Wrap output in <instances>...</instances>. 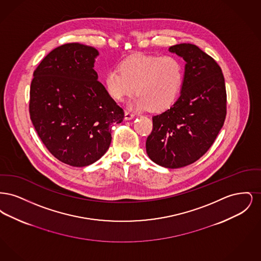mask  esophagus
Segmentation results:
<instances>
[{"instance_id": "34e87169", "label": "esophagus", "mask_w": 261, "mask_h": 261, "mask_svg": "<svg viewBox=\"0 0 261 261\" xmlns=\"http://www.w3.org/2000/svg\"><path fill=\"white\" fill-rule=\"evenodd\" d=\"M135 117V114L134 113H131L129 112H125L124 113V119L125 120H131Z\"/></svg>"}]
</instances>
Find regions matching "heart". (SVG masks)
Returning a JSON list of instances; mask_svg holds the SVG:
<instances>
[{"mask_svg":"<svg viewBox=\"0 0 261 261\" xmlns=\"http://www.w3.org/2000/svg\"><path fill=\"white\" fill-rule=\"evenodd\" d=\"M112 99L121 101L136 91L129 103L134 110L162 112L179 96L184 82L182 62L174 57L134 55L120 62L119 69L110 70L103 79Z\"/></svg>","mask_w":261,"mask_h":261,"instance_id":"heart-1","label":"heart"}]
</instances>
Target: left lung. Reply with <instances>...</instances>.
<instances>
[{
  "label": "left lung",
  "instance_id": "left-lung-1",
  "mask_svg": "<svg viewBox=\"0 0 261 261\" xmlns=\"http://www.w3.org/2000/svg\"><path fill=\"white\" fill-rule=\"evenodd\" d=\"M169 51L186 62L180 97L152 117L146 142L149 159L166 168H180L200 159L211 148L226 117V88L220 66L193 44Z\"/></svg>",
  "mask_w": 261,
  "mask_h": 261
}]
</instances>
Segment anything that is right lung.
Instances as JSON below:
<instances>
[{"mask_svg":"<svg viewBox=\"0 0 261 261\" xmlns=\"http://www.w3.org/2000/svg\"><path fill=\"white\" fill-rule=\"evenodd\" d=\"M99 51L79 43L49 53L33 73L29 112L37 134L59 161L87 166L107 152L112 125L124 112L98 81Z\"/></svg>","mask_w":261,"mask_h":261,"instance_id":"add662e5","label":"right lung"}]
</instances>
